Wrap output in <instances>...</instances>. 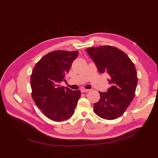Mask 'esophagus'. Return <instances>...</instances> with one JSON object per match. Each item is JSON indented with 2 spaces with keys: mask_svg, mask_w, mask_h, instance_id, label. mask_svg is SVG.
Here are the masks:
<instances>
[{
  "mask_svg": "<svg viewBox=\"0 0 158 158\" xmlns=\"http://www.w3.org/2000/svg\"><path fill=\"white\" fill-rule=\"evenodd\" d=\"M89 89H82V90H81V92H82V93H86L88 92H89Z\"/></svg>",
  "mask_w": 158,
  "mask_h": 158,
  "instance_id": "1",
  "label": "esophagus"
}]
</instances>
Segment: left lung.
<instances>
[{"mask_svg":"<svg viewBox=\"0 0 158 158\" xmlns=\"http://www.w3.org/2000/svg\"><path fill=\"white\" fill-rule=\"evenodd\" d=\"M86 52L100 73H107L111 85L106 92H100V99L94 103L95 114L113 120L125 111L135 97L137 85L135 66L127 54L113 46L88 48Z\"/></svg>","mask_w":158,"mask_h":158,"instance_id":"1","label":"left lung"}]
</instances>
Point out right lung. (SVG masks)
<instances>
[{"label":"right lung","mask_w":158,"mask_h":158,"mask_svg":"<svg viewBox=\"0 0 158 158\" xmlns=\"http://www.w3.org/2000/svg\"><path fill=\"white\" fill-rule=\"evenodd\" d=\"M78 51H55L47 54L35 64L31 76L33 101L46 117L55 121L67 120L73 115L80 98V90L60 86L66 81Z\"/></svg>","instance_id":"1"}]
</instances>
